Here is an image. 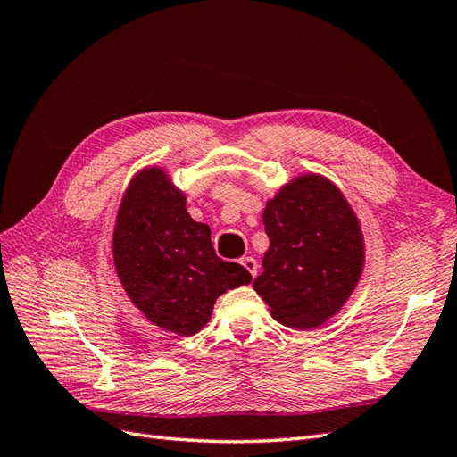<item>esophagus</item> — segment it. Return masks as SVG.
I'll return each mask as SVG.
<instances>
[{
    "label": "esophagus",
    "mask_w": 457,
    "mask_h": 457,
    "mask_svg": "<svg viewBox=\"0 0 457 457\" xmlns=\"http://www.w3.org/2000/svg\"><path fill=\"white\" fill-rule=\"evenodd\" d=\"M240 265L252 274V278H255V276H257V261L253 257H242Z\"/></svg>",
    "instance_id": "34e87169"
}]
</instances>
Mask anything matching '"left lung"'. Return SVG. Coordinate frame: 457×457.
<instances>
[{
	"label": "left lung",
	"instance_id": "1",
	"mask_svg": "<svg viewBox=\"0 0 457 457\" xmlns=\"http://www.w3.org/2000/svg\"><path fill=\"white\" fill-rule=\"evenodd\" d=\"M262 223L270 245L253 289L284 326L324 324L364 267L362 230L349 202L322 175H301L267 202Z\"/></svg>",
	"mask_w": 457,
	"mask_h": 457
}]
</instances>
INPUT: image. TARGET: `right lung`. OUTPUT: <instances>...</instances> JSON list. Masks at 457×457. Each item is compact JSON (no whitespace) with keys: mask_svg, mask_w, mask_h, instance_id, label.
<instances>
[{"mask_svg":"<svg viewBox=\"0 0 457 457\" xmlns=\"http://www.w3.org/2000/svg\"><path fill=\"white\" fill-rule=\"evenodd\" d=\"M187 196L160 168L137 173L121 198L112 253L118 278L152 324L195 336L227 289L252 282L238 262L215 255L210 227L187 212Z\"/></svg>","mask_w":457,"mask_h":457,"instance_id":"add662e5","label":"right lung"}]
</instances>
